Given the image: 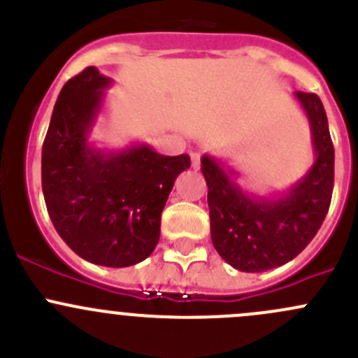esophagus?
<instances>
[{
  "label": "esophagus",
  "mask_w": 358,
  "mask_h": 358,
  "mask_svg": "<svg viewBox=\"0 0 358 358\" xmlns=\"http://www.w3.org/2000/svg\"><path fill=\"white\" fill-rule=\"evenodd\" d=\"M190 161H192V168L194 169H199L201 166V156L197 152H192L190 154Z\"/></svg>",
  "instance_id": "1"
}]
</instances>
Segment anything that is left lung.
Returning <instances> with one entry per match:
<instances>
[{
  "label": "left lung",
  "instance_id": "1",
  "mask_svg": "<svg viewBox=\"0 0 358 358\" xmlns=\"http://www.w3.org/2000/svg\"><path fill=\"white\" fill-rule=\"evenodd\" d=\"M294 99L310 122L315 161L282 196L266 199L244 192L234 169L208 154L201 159L213 246L241 272H265L291 262L315 237L329 209L334 147L326 110L315 93L296 92Z\"/></svg>",
  "mask_w": 358,
  "mask_h": 358
}]
</instances>
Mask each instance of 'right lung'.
Wrapping results in <instances>:
<instances>
[{"label": "right lung", "mask_w": 358, "mask_h": 358, "mask_svg": "<svg viewBox=\"0 0 358 358\" xmlns=\"http://www.w3.org/2000/svg\"><path fill=\"white\" fill-rule=\"evenodd\" d=\"M110 85L96 67L64 85L43 143L41 185L64 243L86 262L122 268L156 249L161 213L190 157L162 156L147 143L92 145L88 136Z\"/></svg>", "instance_id": "1"}]
</instances>
